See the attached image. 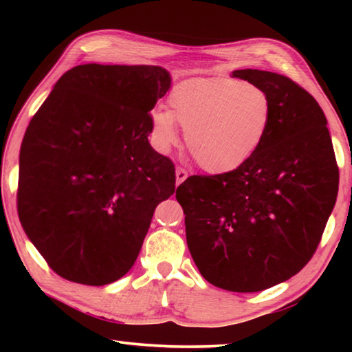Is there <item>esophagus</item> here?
Returning <instances> with one entry per match:
<instances>
[{
    "mask_svg": "<svg viewBox=\"0 0 352 352\" xmlns=\"http://www.w3.org/2000/svg\"><path fill=\"white\" fill-rule=\"evenodd\" d=\"M188 178V172L182 169V168H177L175 170V180H177V184H182L184 180Z\"/></svg>",
    "mask_w": 352,
    "mask_h": 352,
    "instance_id": "1",
    "label": "esophagus"
}]
</instances>
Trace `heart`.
Listing matches in <instances>:
<instances>
[{"mask_svg":"<svg viewBox=\"0 0 352 352\" xmlns=\"http://www.w3.org/2000/svg\"><path fill=\"white\" fill-rule=\"evenodd\" d=\"M169 107L155 109V144L168 152L186 132V144L201 169L228 174L242 168L264 142L272 122L269 93L256 83L228 77L184 80L169 94Z\"/></svg>","mask_w":352,"mask_h":352,"instance_id":"b5f03b06","label":"heart"}]
</instances>
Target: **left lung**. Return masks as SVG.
<instances>
[{
	"instance_id": "left-lung-1",
	"label": "left lung",
	"mask_w": 352,
	"mask_h": 352,
	"mask_svg": "<svg viewBox=\"0 0 352 352\" xmlns=\"http://www.w3.org/2000/svg\"><path fill=\"white\" fill-rule=\"evenodd\" d=\"M231 77L269 93V133L242 168L189 177L175 197L201 276L247 294L287 281L311 261L336 205L338 168L324 113L305 88L270 71Z\"/></svg>"
}]
</instances>
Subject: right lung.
I'll use <instances>...</instances> for the list:
<instances>
[{"label":"right lung","instance_id":"1","mask_svg":"<svg viewBox=\"0 0 352 352\" xmlns=\"http://www.w3.org/2000/svg\"><path fill=\"white\" fill-rule=\"evenodd\" d=\"M172 77L155 65L67 71L26 129L19 216L57 275L87 285L132 269L175 169L148 142L151 110Z\"/></svg>","mask_w":352,"mask_h":352}]
</instances>
